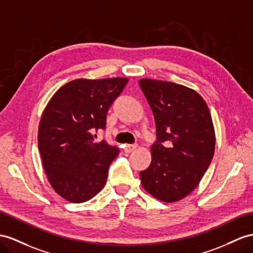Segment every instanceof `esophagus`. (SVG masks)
<instances>
[{"mask_svg": "<svg viewBox=\"0 0 253 253\" xmlns=\"http://www.w3.org/2000/svg\"><path fill=\"white\" fill-rule=\"evenodd\" d=\"M137 148V144H125L124 145V152L125 153H130Z\"/></svg>", "mask_w": 253, "mask_h": 253, "instance_id": "obj_1", "label": "esophagus"}]
</instances>
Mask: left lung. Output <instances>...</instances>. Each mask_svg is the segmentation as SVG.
I'll return each mask as SVG.
<instances>
[{"instance_id": "8db88e82", "label": "left lung", "mask_w": 253, "mask_h": 253, "mask_svg": "<svg viewBox=\"0 0 253 253\" xmlns=\"http://www.w3.org/2000/svg\"><path fill=\"white\" fill-rule=\"evenodd\" d=\"M142 92L156 124L152 163L140 172L143 188L164 202H175L196 188L215 152L210 109L196 90L180 84L142 79Z\"/></svg>"}]
</instances>
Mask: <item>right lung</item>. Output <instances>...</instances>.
Returning a JSON list of instances; mask_svg holds the SVG:
<instances>
[{"instance_id":"add662e5","label":"right lung","mask_w":253,"mask_h":253,"mask_svg":"<svg viewBox=\"0 0 253 253\" xmlns=\"http://www.w3.org/2000/svg\"><path fill=\"white\" fill-rule=\"evenodd\" d=\"M128 79H78L63 85L42 113L38 150L52 188L73 203L94 198L107 182L108 170L120 148L95 132L106 129L107 113Z\"/></svg>"}]
</instances>
